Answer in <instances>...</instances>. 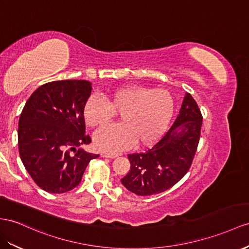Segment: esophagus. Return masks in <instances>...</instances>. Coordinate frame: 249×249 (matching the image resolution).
<instances>
[{
	"instance_id": "1",
	"label": "esophagus",
	"mask_w": 249,
	"mask_h": 249,
	"mask_svg": "<svg viewBox=\"0 0 249 249\" xmlns=\"http://www.w3.org/2000/svg\"><path fill=\"white\" fill-rule=\"evenodd\" d=\"M101 156L103 158H109V159H114L117 158L119 155L118 154H108V152H102Z\"/></svg>"
}]
</instances>
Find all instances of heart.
<instances>
[{"label": "heart", "mask_w": 249, "mask_h": 249, "mask_svg": "<svg viewBox=\"0 0 249 249\" xmlns=\"http://www.w3.org/2000/svg\"><path fill=\"white\" fill-rule=\"evenodd\" d=\"M104 99L92 95L84 106V119L90 127H103L121 114V123L106 127L94 137L101 150L116 152L136 142L148 146L160 138L171 119L175 108L173 95L164 89L140 85L114 88L104 94Z\"/></svg>", "instance_id": "1"}]
</instances>
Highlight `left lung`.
<instances>
[{
  "mask_svg": "<svg viewBox=\"0 0 249 249\" xmlns=\"http://www.w3.org/2000/svg\"><path fill=\"white\" fill-rule=\"evenodd\" d=\"M203 117L195 99L186 93L168 131L141 154L128 155L130 170L121 182L138 196H151L173 187L187 174L200 141Z\"/></svg>",
  "mask_w": 249,
  "mask_h": 249,
  "instance_id": "8db88e82",
  "label": "left lung"
}]
</instances>
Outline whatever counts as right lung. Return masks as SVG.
I'll list each match as a JSON object with an SVG mask.
<instances>
[{
    "mask_svg": "<svg viewBox=\"0 0 249 249\" xmlns=\"http://www.w3.org/2000/svg\"><path fill=\"white\" fill-rule=\"evenodd\" d=\"M91 89L84 80L49 82L23 108L18 152L30 177L47 193L63 194L78 186L89 162L99 158L81 148L91 142L84 120Z\"/></svg>",
    "mask_w": 249,
    "mask_h": 249,
    "instance_id": "obj_1",
    "label": "right lung"
}]
</instances>
